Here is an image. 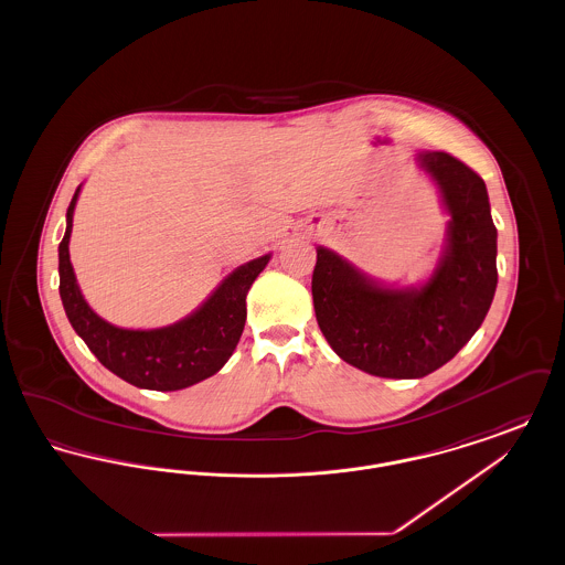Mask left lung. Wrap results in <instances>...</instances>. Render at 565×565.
Instances as JSON below:
<instances>
[{
	"instance_id": "8db88e82",
	"label": "left lung",
	"mask_w": 565,
	"mask_h": 565,
	"mask_svg": "<svg viewBox=\"0 0 565 565\" xmlns=\"http://www.w3.org/2000/svg\"><path fill=\"white\" fill-rule=\"evenodd\" d=\"M451 215L428 284L381 288L318 247L311 279L320 330L348 364L387 379H419L447 364L483 323L498 286V231L483 178L449 152H422Z\"/></svg>"
}]
</instances>
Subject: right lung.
<instances>
[{
    "label": "right lung",
    "mask_w": 565,
    "mask_h": 565,
    "mask_svg": "<svg viewBox=\"0 0 565 565\" xmlns=\"http://www.w3.org/2000/svg\"><path fill=\"white\" fill-rule=\"evenodd\" d=\"M78 192L67 207L65 237L58 243V292L74 330L114 375L135 387L173 392L215 375L233 355L245 326V296L269 254L231 273L214 295L182 322L157 330H125L102 320L82 298L70 263L72 215Z\"/></svg>",
    "instance_id": "add662e5"
}]
</instances>
